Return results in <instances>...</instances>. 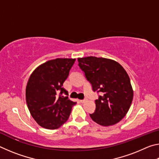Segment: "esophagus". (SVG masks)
<instances>
[{
	"instance_id": "esophagus-1",
	"label": "esophagus",
	"mask_w": 159,
	"mask_h": 159,
	"mask_svg": "<svg viewBox=\"0 0 159 159\" xmlns=\"http://www.w3.org/2000/svg\"><path fill=\"white\" fill-rule=\"evenodd\" d=\"M88 101V99H81V100H80V102H81V103H85V102H87Z\"/></svg>"
}]
</instances>
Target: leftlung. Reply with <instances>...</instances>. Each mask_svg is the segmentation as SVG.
Masks as SVG:
<instances>
[{
    "label": "left lung",
    "instance_id": "8db88e82",
    "mask_svg": "<svg viewBox=\"0 0 159 159\" xmlns=\"http://www.w3.org/2000/svg\"><path fill=\"white\" fill-rule=\"evenodd\" d=\"M94 92L101 93L95 102L91 118L103 126L114 125L124 118L133 98V90L127 72L119 63L110 59L96 57L78 58Z\"/></svg>",
    "mask_w": 159,
    "mask_h": 159
}]
</instances>
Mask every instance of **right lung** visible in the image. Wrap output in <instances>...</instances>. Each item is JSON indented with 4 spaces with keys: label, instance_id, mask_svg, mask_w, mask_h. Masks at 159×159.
<instances>
[{
    "label": "right lung",
    "instance_id": "obj_1",
    "mask_svg": "<svg viewBox=\"0 0 159 159\" xmlns=\"http://www.w3.org/2000/svg\"><path fill=\"white\" fill-rule=\"evenodd\" d=\"M76 59L57 58L38 66L29 77L26 101L32 117L41 127L54 130L65 123L76 102L62 88Z\"/></svg>",
    "mask_w": 159,
    "mask_h": 159
}]
</instances>
